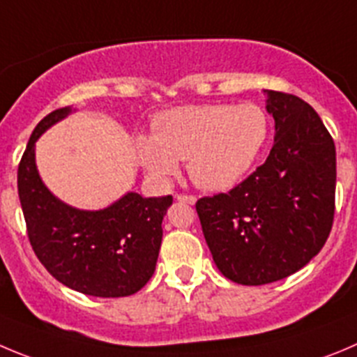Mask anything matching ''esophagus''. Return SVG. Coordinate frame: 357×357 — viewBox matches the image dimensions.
I'll return each mask as SVG.
<instances>
[{"instance_id":"34e87169","label":"esophagus","mask_w":357,"mask_h":357,"mask_svg":"<svg viewBox=\"0 0 357 357\" xmlns=\"http://www.w3.org/2000/svg\"><path fill=\"white\" fill-rule=\"evenodd\" d=\"M176 199H178L179 202H186V204H195V201H197V199H195L194 195H185V194L176 195Z\"/></svg>"}]
</instances>
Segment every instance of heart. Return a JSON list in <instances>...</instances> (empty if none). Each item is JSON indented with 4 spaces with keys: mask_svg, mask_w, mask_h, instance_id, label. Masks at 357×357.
Masks as SVG:
<instances>
[{
    "mask_svg": "<svg viewBox=\"0 0 357 357\" xmlns=\"http://www.w3.org/2000/svg\"><path fill=\"white\" fill-rule=\"evenodd\" d=\"M153 135L135 142L144 171L167 179L186 160L192 181L204 190H227L257 160L269 135V116L257 103H206L165 111L153 119Z\"/></svg>",
    "mask_w": 357,
    "mask_h": 357,
    "instance_id": "heart-1",
    "label": "heart"
}]
</instances>
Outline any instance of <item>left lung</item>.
Here are the masks:
<instances>
[{"label":"left lung","mask_w":357,"mask_h":357,"mask_svg":"<svg viewBox=\"0 0 357 357\" xmlns=\"http://www.w3.org/2000/svg\"><path fill=\"white\" fill-rule=\"evenodd\" d=\"M275 144L261 167L227 194L199 199L213 261L225 278L264 285L299 271L321 252L335 218V142L312 105L264 91Z\"/></svg>","instance_id":"obj_1"}]
</instances>
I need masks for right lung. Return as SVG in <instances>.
Segmentation results:
<instances>
[{"label": "right lung", "instance_id": "obj_1", "mask_svg": "<svg viewBox=\"0 0 357 357\" xmlns=\"http://www.w3.org/2000/svg\"><path fill=\"white\" fill-rule=\"evenodd\" d=\"M72 107L56 109L33 130L17 171V188L28 238L38 261L58 282L96 298H123L141 291L155 273L162 220L172 195L142 197L128 192L98 211L59 201L43 185L35 142L65 119Z\"/></svg>", "mask_w": 357, "mask_h": 357}]
</instances>
